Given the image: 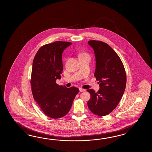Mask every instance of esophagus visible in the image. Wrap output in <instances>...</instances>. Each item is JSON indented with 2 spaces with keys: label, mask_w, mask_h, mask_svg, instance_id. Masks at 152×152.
Listing matches in <instances>:
<instances>
[{
  "label": "esophagus",
  "mask_w": 152,
  "mask_h": 152,
  "mask_svg": "<svg viewBox=\"0 0 152 152\" xmlns=\"http://www.w3.org/2000/svg\"><path fill=\"white\" fill-rule=\"evenodd\" d=\"M79 91H80V92H84L85 90L84 88H79Z\"/></svg>",
  "instance_id": "obj_1"
}]
</instances>
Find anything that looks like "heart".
Listing matches in <instances>:
<instances>
[{"mask_svg": "<svg viewBox=\"0 0 152 152\" xmlns=\"http://www.w3.org/2000/svg\"><path fill=\"white\" fill-rule=\"evenodd\" d=\"M81 56H87V57H90L88 54H87V53H81L80 55Z\"/></svg>", "mask_w": 152, "mask_h": 152, "instance_id": "1", "label": "heart"}]
</instances>
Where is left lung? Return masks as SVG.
<instances>
[{"label":"left lung","instance_id":"1","mask_svg":"<svg viewBox=\"0 0 152 152\" xmlns=\"http://www.w3.org/2000/svg\"><path fill=\"white\" fill-rule=\"evenodd\" d=\"M96 60L94 77L99 81L97 92L87 90L91 98L87 105L92 113L99 116L109 115L118 105L126 86V76L123 62L110 45L105 42L91 40Z\"/></svg>","mask_w":152,"mask_h":152}]
</instances>
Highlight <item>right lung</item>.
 <instances>
[{
	"instance_id": "obj_1",
	"label": "right lung",
	"mask_w": 152,
	"mask_h": 152,
	"mask_svg": "<svg viewBox=\"0 0 152 152\" xmlns=\"http://www.w3.org/2000/svg\"><path fill=\"white\" fill-rule=\"evenodd\" d=\"M72 43L58 41L46 44L39 49L33 60L32 96L45 115L54 119L67 114L79 91L77 87L67 88L56 83L63 71L62 54Z\"/></svg>"
}]
</instances>
